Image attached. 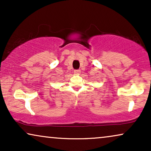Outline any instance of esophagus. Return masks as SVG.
Returning <instances> with one entry per match:
<instances>
[{
    "label": "esophagus",
    "instance_id": "34e87169",
    "mask_svg": "<svg viewBox=\"0 0 151 151\" xmlns=\"http://www.w3.org/2000/svg\"><path fill=\"white\" fill-rule=\"evenodd\" d=\"M74 73L76 74H79L80 73V70H75V71H74Z\"/></svg>",
    "mask_w": 151,
    "mask_h": 151
}]
</instances>
